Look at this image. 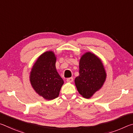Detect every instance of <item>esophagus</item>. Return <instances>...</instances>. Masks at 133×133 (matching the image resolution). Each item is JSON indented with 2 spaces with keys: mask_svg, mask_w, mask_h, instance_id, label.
Listing matches in <instances>:
<instances>
[{
  "mask_svg": "<svg viewBox=\"0 0 133 133\" xmlns=\"http://www.w3.org/2000/svg\"><path fill=\"white\" fill-rule=\"evenodd\" d=\"M66 81H67V82H68V83H72V82H73V78L72 77L68 78L66 80Z\"/></svg>",
  "mask_w": 133,
  "mask_h": 133,
  "instance_id": "esophagus-1",
  "label": "esophagus"
}]
</instances>
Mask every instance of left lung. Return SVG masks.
I'll return each mask as SVG.
<instances>
[{"label": "left lung", "instance_id": "obj_1", "mask_svg": "<svg viewBox=\"0 0 133 133\" xmlns=\"http://www.w3.org/2000/svg\"><path fill=\"white\" fill-rule=\"evenodd\" d=\"M107 77L102 60L93 53L87 51L81 56L79 76L75 83L76 88L84 98H90L102 89Z\"/></svg>", "mask_w": 133, "mask_h": 133}]
</instances>
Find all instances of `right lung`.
Instances as JSON below:
<instances>
[{"mask_svg":"<svg viewBox=\"0 0 133 133\" xmlns=\"http://www.w3.org/2000/svg\"><path fill=\"white\" fill-rule=\"evenodd\" d=\"M56 55L53 51H47L37 58L29 76L32 88L38 95L48 100L59 95L64 81L56 68Z\"/></svg>","mask_w":133,"mask_h":133,"instance_id":"right-lung-1","label":"right lung"}]
</instances>
